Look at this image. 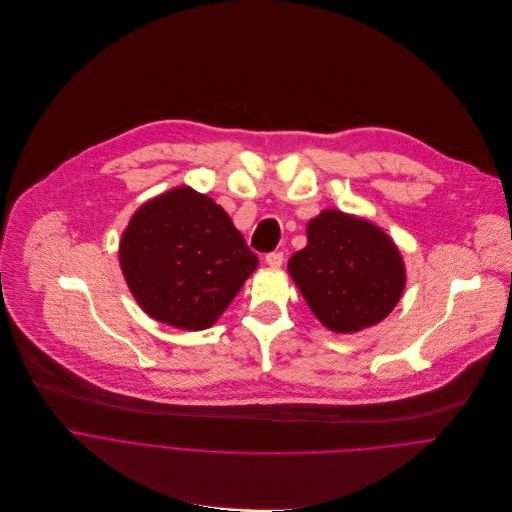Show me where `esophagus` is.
Returning a JSON list of instances; mask_svg holds the SVG:
<instances>
[{
    "mask_svg": "<svg viewBox=\"0 0 512 512\" xmlns=\"http://www.w3.org/2000/svg\"><path fill=\"white\" fill-rule=\"evenodd\" d=\"M264 262H266L270 268H280L282 262H284V254H282V252H270V254H266Z\"/></svg>",
    "mask_w": 512,
    "mask_h": 512,
    "instance_id": "esophagus-1",
    "label": "esophagus"
}]
</instances>
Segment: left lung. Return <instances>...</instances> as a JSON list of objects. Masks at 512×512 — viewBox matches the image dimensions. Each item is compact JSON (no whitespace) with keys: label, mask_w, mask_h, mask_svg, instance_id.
<instances>
[{"label":"left lung","mask_w":512,"mask_h":512,"mask_svg":"<svg viewBox=\"0 0 512 512\" xmlns=\"http://www.w3.org/2000/svg\"><path fill=\"white\" fill-rule=\"evenodd\" d=\"M306 238V246L288 260V272L327 329L357 333L395 309L405 266L381 228L339 210H323L306 226Z\"/></svg>","instance_id":"1"}]
</instances>
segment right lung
<instances>
[{
  "label": "right lung",
  "mask_w": 512,
  "mask_h": 512,
  "mask_svg": "<svg viewBox=\"0 0 512 512\" xmlns=\"http://www.w3.org/2000/svg\"><path fill=\"white\" fill-rule=\"evenodd\" d=\"M119 260L141 309L183 331L212 327L258 266L222 206L187 185L133 214Z\"/></svg>",
  "instance_id": "add662e5"
}]
</instances>
